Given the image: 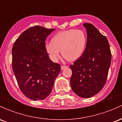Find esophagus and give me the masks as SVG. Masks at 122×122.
<instances>
[{
    "label": "esophagus",
    "instance_id": "esophagus-1",
    "mask_svg": "<svg viewBox=\"0 0 122 122\" xmlns=\"http://www.w3.org/2000/svg\"><path fill=\"white\" fill-rule=\"evenodd\" d=\"M67 66H65V65H62L61 66V69H62V70H63V69H66V68H67Z\"/></svg>",
    "mask_w": 122,
    "mask_h": 122
}]
</instances>
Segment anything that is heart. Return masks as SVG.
I'll return each instance as SVG.
<instances>
[{
    "instance_id": "heart-1",
    "label": "heart",
    "mask_w": 122,
    "mask_h": 122,
    "mask_svg": "<svg viewBox=\"0 0 122 122\" xmlns=\"http://www.w3.org/2000/svg\"><path fill=\"white\" fill-rule=\"evenodd\" d=\"M86 41V35L83 31L70 29L56 34L51 42L45 45V50L53 61L58 60L61 50L63 57L67 60L75 61L83 53Z\"/></svg>"
}]
</instances>
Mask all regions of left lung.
I'll use <instances>...</instances> for the list:
<instances>
[{
	"label": "left lung",
	"mask_w": 122,
	"mask_h": 122,
	"mask_svg": "<svg viewBox=\"0 0 122 122\" xmlns=\"http://www.w3.org/2000/svg\"><path fill=\"white\" fill-rule=\"evenodd\" d=\"M87 33L85 51L73 65L71 85L81 97H92L102 90L107 80L111 52L106 37L91 23H84Z\"/></svg>",
	"instance_id": "8db88e82"
}]
</instances>
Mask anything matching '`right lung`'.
<instances>
[{"instance_id":"add662e5","label":"right lung","mask_w":122,"mask_h":122,"mask_svg":"<svg viewBox=\"0 0 122 122\" xmlns=\"http://www.w3.org/2000/svg\"><path fill=\"white\" fill-rule=\"evenodd\" d=\"M55 29L40 26L25 30L12 49V67L22 93L33 100L49 95L60 73L59 64L51 61L45 50V41Z\"/></svg>"}]
</instances>
